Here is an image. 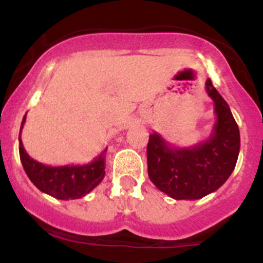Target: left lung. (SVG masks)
Instances as JSON below:
<instances>
[{"instance_id":"obj_1","label":"left lung","mask_w":263,"mask_h":263,"mask_svg":"<svg viewBox=\"0 0 263 263\" xmlns=\"http://www.w3.org/2000/svg\"><path fill=\"white\" fill-rule=\"evenodd\" d=\"M206 92L214 102L216 121L205 141L178 147L158 132H153L148 139V178L174 200H198L215 192L227 182L237 164L240 148L237 122L210 79L206 81Z\"/></svg>"}]
</instances>
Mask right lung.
<instances>
[{"label": "right lung", "mask_w": 263, "mask_h": 263, "mask_svg": "<svg viewBox=\"0 0 263 263\" xmlns=\"http://www.w3.org/2000/svg\"><path fill=\"white\" fill-rule=\"evenodd\" d=\"M26 115L21 122L18 134V153L26 176L42 192L58 200H76L91 192L105 176V148L94 160L82 165L52 166L34 160L29 156L21 141V129Z\"/></svg>", "instance_id": "right-lung-1"}]
</instances>
